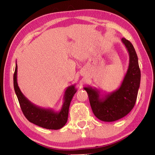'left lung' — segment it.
Wrapping results in <instances>:
<instances>
[{
  "mask_svg": "<svg viewBox=\"0 0 155 155\" xmlns=\"http://www.w3.org/2000/svg\"><path fill=\"white\" fill-rule=\"evenodd\" d=\"M121 41L128 51L129 63L120 88L104 96L95 88H83L88 94L94 114L99 120L107 122L124 118L133 109L140 84L141 74L134 46L125 38L121 39Z\"/></svg>",
  "mask_w": 155,
  "mask_h": 155,
  "instance_id": "8db88e82",
  "label": "left lung"
}]
</instances>
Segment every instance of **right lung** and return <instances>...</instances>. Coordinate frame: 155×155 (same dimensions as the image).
Listing matches in <instances>:
<instances>
[{"instance_id": "obj_1", "label": "right lung", "mask_w": 155, "mask_h": 155, "mask_svg": "<svg viewBox=\"0 0 155 155\" xmlns=\"http://www.w3.org/2000/svg\"><path fill=\"white\" fill-rule=\"evenodd\" d=\"M17 64L16 63L13 74V86L23 114L30 122L43 128L58 130L66 124L70 102L77 92L75 85H70L66 89L63 97V104L59 112H55L51 109H45L35 105L28 100L18 86Z\"/></svg>"}]
</instances>
